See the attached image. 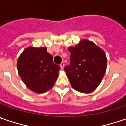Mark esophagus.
I'll list each match as a JSON object with an SVG mask.
<instances>
[{"label":"esophagus","instance_id":"1","mask_svg":"<svg viewBox=\"0 0 126 126\" xmlns=\"http://www.w3.org/2000/svg\"><path fill=\"white\" fill-rule=\"evenodd\" d=\"M60 66L61 69H64V63L63 62H62L60 64Z\"/></svg>","mask_w":126,"mask_h":126}]
</instances>
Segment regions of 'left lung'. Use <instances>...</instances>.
I'll return each instance as SVG.
<instances>
[{"instance_id": "obj_1", "label": "left lung", "mask_w": 126, "mask_h": 126, "mask_svg": "<svg viewBox=\"0 0 126 126\" xmlns=\"http://www.w3.org/2000/svg\"><path fill=\"white\" fill-rule=\"evenodd\" d=\"M70 64L64 67L72 88L88 93L95 90L104 77L107 69L104 52L94 43L83 40L69 47Z\"/></svg>"}]
</instances>
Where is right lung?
<instances>
[{"instance_id": "obj_1", "label": "right lung", "mask_w": 126, "mask_h": 126, "mask_svg": "<svg viewBox=\"0 0 126 126\" xmlns=\"http://www.w3.org/2000/svg\"><path fill=\"white\" fill-rule=\"evenodd\" d=\"M17 69L29 89L43 93L51 89L58 77L60 66L53 62L46 47H27L17 61Z\"/></svg>"}]
</instances>
